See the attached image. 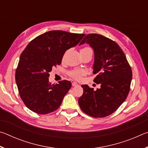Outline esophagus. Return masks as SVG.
Wrapping results in <instances>:
<instances>
[{"instance_id": "obj_1", "label": "esophagus", "mask_w": 148, "mask_h": 148, "mask_svg": "<svg viewBox=\"0 0 148 148\" xmlns=\"http://www.w3.org/2000/svg\"><path fill=\"white\" fill-rule=\"evenodd\" d=\"M72 86H73V87H75V86H78V84H77L76 83V82H72Z\"/></svg>"}]
</instances>
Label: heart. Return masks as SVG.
Segmentation results:
<instances>
[{"label": "heart", "instance_id": "b5f03b06", "mask_svg": "<svg viewBox=\"0 0 148 148\" xmlns=\"http://www.w3.org/2000/svg\"><path fill=\"white\" fill-rule=\"evenodd\" d=\"M82 50H85V51H92V49L91 47H85ZM86 74V71H84V70H74V71H72L70 72L69 76H71L72 78L74 79L79 80L81 79V77L85 76Z\"/></svg>", "mask_w": 148, "mask_h": 148}]
</instances>
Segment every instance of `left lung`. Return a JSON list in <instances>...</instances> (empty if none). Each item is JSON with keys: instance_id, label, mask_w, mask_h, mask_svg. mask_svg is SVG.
<instances>
[{"instance_id": "left-lung-1", "label": "left lung", "mask_w": 148, "mask_h": 148, "mask_svg": "<svg viewBox=\"0 0 148 148\" xmlns=\"http://www.w3.org/2000/svg\"><path fill=\"white\" fill-rule=\"evenodd\" d=\"M87 43L94 50L93 82L101 85L95 91L82 85L84 93L78 99L80 108L93 117H104L118 109L128 96L132 72L121 47L101 34H87L79 45Z\"/></svg>"}]
</instances>
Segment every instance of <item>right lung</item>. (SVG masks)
Returning <instances> with one entry per match:
<instances>
[{"instance_id": "add662e5", "label": "right lung", "mask_w": 148, "mask_h": 148, "mask_svg": "<svg viewBox=\"0 0 148 148\" xmlns=\"http://www.w3.org/2000/svg\"><path fill=\"white\" fill-rule=\"evenodd\" d=\"M85 34L51 31L36 37L27 45L16 71L20 97L25 106L38 114L56 111L72 84L67 80L51 84L49 72L61 63L65 51L78 44Z\"/></svg>"}]
</instances>
